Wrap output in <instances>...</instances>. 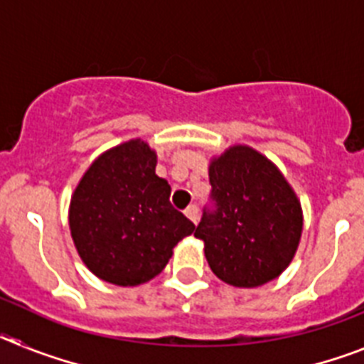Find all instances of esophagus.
I'll return each instance as SVG.
<instances>
[{
	"mask_svg": "<svg viewBox=\"0 0 364 364\" xmlns=\"http://www.w3.org/2000/svg\"><path fill=\"white\" fill-rule=\"evenodd\" d=\"M186 213V217L189 218V220L193 222V224H197L198 222V208L195 204H191V205H188V210L184 211Z\"/></svg>",
	"mask_w": 364,
	"mask_h": 364,
	"instance_id": "obj_1",
	"label": "esophagus"
}]
</instances>
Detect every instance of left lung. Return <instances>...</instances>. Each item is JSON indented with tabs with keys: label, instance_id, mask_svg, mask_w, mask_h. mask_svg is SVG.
<instances>
[{
	"label": "left lung",
	"instance_id": "1",
	"mask_svg": "<svg viewBox=\"0 0 364 364\" xmlns=\"http://www.w3.org/2000/svg\"><path fill=\"white\" fill-rule=\"evenodd\" d=\"M210 184L195 237L211 272L237 288L279 277L302 233L301 202L282 173L252 147L233 146L211 160Z\"/></svg>",
	"mask_w": 364,
	"mask_h": 364
}]
</instances>
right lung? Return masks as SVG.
<instances>
[{"label":"right lung","instance_id":"1","mask_svg":"<svg viewBox=\"0 0 364 364\" xmlns=\"http://www.w3.org/2000/svg\"><path fill=\"white\" fill-rule=\"evenodd\" d=\"M156 153L129 140L100 154L74 189L69 228L85 266L102 281L138 286L156 277L195 224L169 202Z\"/></svg>","mask_w":364,"mask_h":364}]
</instances>
